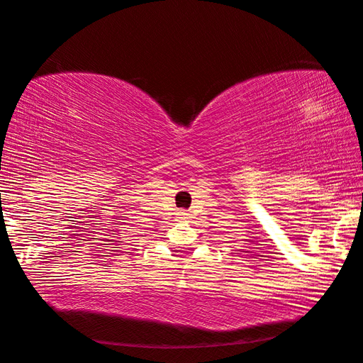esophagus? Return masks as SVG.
<instances>
[{"mask_svg":"<svg viewBox=\"0 0 363 363\" xmlns=\"http://www.w3.org/2000/svg\"><path fill=\"white\" fill-rule=\"evenodd\" d=\"M177 215H178V218H180V220H186V218H188V213L186 211H178L177 213Z\"/></svg>","mask_w":363,"mask_h":363,"instance_id":"obj_1","label":"esophagus"}]
</instances>
